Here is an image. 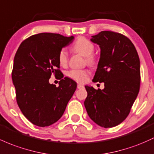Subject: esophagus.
<instances>
[{
	"instance_id": "1",
	"label": "esophagus",
	"mask_w": 154,
	"mask_h": 154,
	"mask_svg": "<svg viewBox=\"0 0 154 154\" xmlns=\"http://www.w3.org/2000/svg\"><path fill=\"white\" fill-rule=\"evenodd\" d=\"M83 88H84V86H83V85H82V84H78V85H77V88L78 89Z\"/></svg>"
}]
</instances>
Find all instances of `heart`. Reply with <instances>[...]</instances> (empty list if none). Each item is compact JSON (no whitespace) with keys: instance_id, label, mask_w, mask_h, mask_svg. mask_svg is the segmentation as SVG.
<instances>
[{"instance_id":"b5f03b06","label":"heart","mask_w":154,"mask_h":154,"mask_svg":"<svg viewBox=\"0 0 154 154\" xmlns=\"http://www.w3.org/2000/svg\"><path fill=\"white\" fill-rule=\"evenodd\" d=\"M94 48L95 47L94 44L84 37H80L77 38L72 45V49L74 51L85 57L86 63L90 65H94L96 62L95 56L93 55ZM58 61L61 66H66L67 64L68 53L65 48L61 49L59 52ZM88 74L89 71L87 69H79V70L72 69L66 73V75L69 78L80 82H85Z\"/></svg>"}]
</instances>
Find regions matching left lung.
<instances>
[{
	"label": "left lung",
	"instance_id": "1",
	"mask_svg": "<svg viewBox=\"0 0 154 154\" xmlns=\"http://www.w3.org/2000/svg\"><path fill=\"white\" fill-rule=\"evenodd\" d=\"M91 41L101 50L94 82H104V88L85 85L84 104L96 124L114 127L126 119L139 93L140 58L132 42L121 33L104 30L92 36Z\"/></svg>",
	"mask_w": 154,
	"mask_h": 154
}]
</instances>
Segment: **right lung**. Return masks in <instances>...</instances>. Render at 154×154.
I'll list each match as a JSON object with an SVG mask.
<instances>
[{
    "label": "right lung",
    "instance_id": "add662e5",
    "mask_svg": "<svg viewBox=\"0 0 154 154\" xmlns=\"http://www.w3.org/2000/svg\"><path fill=\"white\" fill-rule=\"evenodd\" d=\"M74 38L38 33L22 42L15 54L11 77L17 102L25 117L36 126L45 127L57 122L76 91V82L62 79L58 69L59 52ZM52 73L60 76L58 87L48 82Z\"/></svg>",
    "mask_w": 154,
    "mask_h": 154
}]
</instances>
